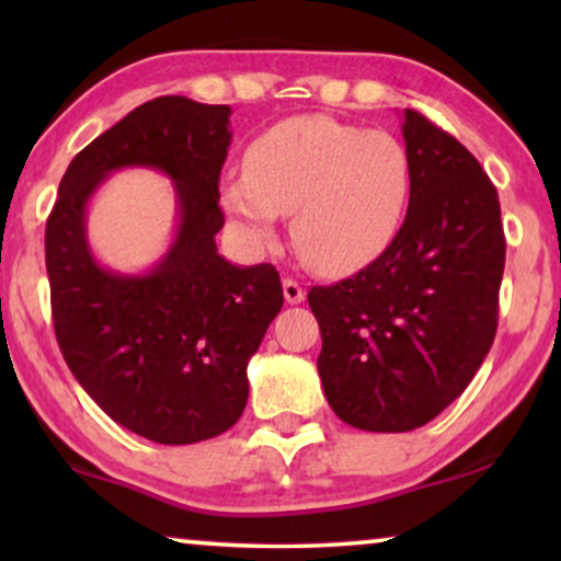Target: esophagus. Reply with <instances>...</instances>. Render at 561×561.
Returning <instances> with one entry per match:
<instances>
[{
	"label": "esophagus",
	"instance_id": "34e87169",
	"mask_svg": "<svg viewBox=\"0 0 561 561\" xmlns=\"http://www.w3.org/2000/svg\"><path fill=\"white\" fill-rule=\"evenodd\" d=\"M283 296H286L288 304H301L306 298V288L296 278L286 275V278H283Z\"/></svg>",
	"mask_w": 561,
	"mask_h": 561
}]
</instances>
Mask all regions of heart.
<instances>
[{"instance_id": "heart-1", "label": "heart", "mask_w": 561, "mask_h": 561, "mask_svg": "<svg viewBox=\"0 0 561 561\" xmlns=\"http://www.w3.org/2000/svg\"><path fill=\"white\" fill-rule=\"evenodd\" d=\"M411 158L396 135L324 114L280 122L248 150V171L225 181V204L244 237L271 242L294 215L298 255L313 271L350 273L393 242L411 198Z\"/></svg>"}]
</instances>
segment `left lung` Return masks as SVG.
<instances>
[{
	"label": "left lung",
	"instance_id": "left-lung-1",
	"mask_svg": "<svg viewBox=\"0 0 561 561\" xmlns=\"http://www.w3.org/2000/svg\"><path fill=\"white\" fill-rule=\"evenodd\" d=\"M409 211L363 271L313 286L327 401L363 432H411L447 409L493 347L505 265L501 202L478 158L403 112Z\"/></svg>",
	"mask_w": 561,
	"mask_h": 561
}]
</instances>
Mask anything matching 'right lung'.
I'll return each instance as SVG.
<instances>
[{
    "instance_id": "right-lung-1",
    "label": "right lung",
    "mask_w": 561,
    "mask_h": 561,
    "mask_svg": "<svg viewBox=\"0 0 561 561\" xmlns=\"http://www.w3.org/2000/svg\"><path fill=\"white\" fill-rule=\"evenodd\" d=\"M227 104L158 96L71 160L45 225L53 329L99 409L158 444L225 434L248 403V363L283 306L271 263L237 267L217 252L219 173L232 140ZM171 174L180 232L145 276L104 272L82 229L85 204L117 167Z\"/></svg>"
}]
</instances>
